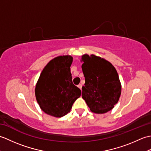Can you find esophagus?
Segmentation results:
<instances>
[{
    "label": "esophagus",
    "instance_id": "obj_1",
    "mask_svg": "<svg viewBox=\"0 0 151 151\" xmlns=\"http://www.w3.org/2000/svg\"><path fill=\"white\" fill-rule=\"evenodd\" d=\"M77 86H78V88L79 89H82V84H78Z\"/></svg>",
    "mask_w": 151,
    "mask_h": 151
}]
</instances>
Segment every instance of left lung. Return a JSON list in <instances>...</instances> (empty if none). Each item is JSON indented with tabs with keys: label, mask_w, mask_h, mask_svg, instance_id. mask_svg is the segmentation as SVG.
Listing matches in <instances>:
<instances>
[{
	"label": "left lung",
	"mask_w": 151,
	"mask_h": 151,
	"mask_svg": "<svg viewBox=\"0 0 151 151\" xmlns=\"http://www.w3.org/2000/svg\"><path fill=\"white\" fill-rule=\"evenodd\" d=\"M85 84L82 97L92 112L104 114L111 110L119 99L121 84L113 65L94 54L82 56Z\"/></svg>",
	"instance_id": "left-lung-1"
}]
</instances>
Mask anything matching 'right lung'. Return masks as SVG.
I'll return each mask as SVG.
<instances>
[{
  "label": "right lung",
  "instance_id": "1",
  "mask_svg": "<svg viewBox=\"0 0 151 151\" xmlns=\"http://www.w3.org/2000/svg\"><path fill=\"white\" fill-rule=\"evenodd\" d=\"M73 57L60 56L44 67L35 88L36 100L45 113L61 117L70 111L81 91L73 84L70 68Z\"/></svg>",
  "mask_w": 151,
  "mask_h": 151
}]
</instances>
